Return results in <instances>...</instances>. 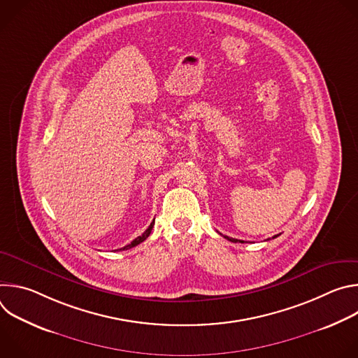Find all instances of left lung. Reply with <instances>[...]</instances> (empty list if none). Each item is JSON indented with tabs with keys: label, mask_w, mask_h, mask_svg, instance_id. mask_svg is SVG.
Listing matches in <instances>:
<instances>
[{
	"label": "left lung",
	"mask_w": 358,
	"mask_h": 358,
	"mask_svg": "<svg viewBox=\"0 0 358 358\" xmlns=\"http://www.w3.org/2000/svg\"><path fill=\"white\" fill-rule=\"evenodd\" d=\"M221 235H222V234H221ZM222 236H224L225 239L231 241V242H235V243H236V242H241V243H243V242H245V241H241V239H235V238H229V236H225V235H222ZM278 236H279V235H275L273 238H278ZM268 241H269V239H268Z\"/></svg>",
	"instance_id": "left-lung-1"
}]
</instances>
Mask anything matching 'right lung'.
Wrapping results in <instances>:
<instances>
[{"mask_svg":"<svg viewBox=\"0 0 358 358\" xmlns=\"http://www.w3.org/2000/svg\"><path fill=\"white\" fill-rule=\"evenodd\" d=\"M152 227H155V221H152L151 224H150V227L140 235V236H137L134 241H131L129 245H126V246H123V248H120V249H117V250H126V249H130V248H133V246H137L138 243H141L143 241H145L147 238H148V235H150V232H151V229H152Z\"/></svg>","mask_w":358,"mask_h":358,"instance_id":"right-lung-1","label":"right lung"}]
</instances>
